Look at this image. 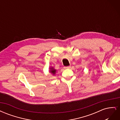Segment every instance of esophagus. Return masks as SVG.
Wrapping results in <instances>:
<instances>
[{"label":"esophagus","instance_id":"obj_1","mask_svg":"<svg viewBox=\"0 0 120 120\" xmlns=\"http://www.w3.org/2000/svg\"><path fill=\"white\" fill-rule=\"evenodd\" d=\"M71 66H68V67H64V68H65V69H69V68H71Z\"/></svg>","mask_w":120,"mask_h":120}]
</instances>
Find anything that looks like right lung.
<instances>
[{
  "label": "right lung",
  "mask_w": 120,
  "mask_h": 120,
  "mask_svg": "<svg viewBox=\"0 0 120 120\" xmlns=\"http://www.w3.org/2000/svg\"><path fill=\"white\" fill-rule=\"evenodd\" d=\"M50 73H52V75H55L56 73V70L55 69L53 68H50Z\"/></svg>",
  "instance_id": "obj_1"
}]
</instances>
